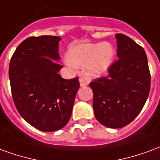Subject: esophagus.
Segmentation results:
<instances>
[{"label":"esophagus","mask_w":160,"mask_h":160,"mask_svg":"<svg viewBox=\"0 0 160 160\" xmlns=\"http://www.w3.org/2000/svg\"><path fill=\"white\" fill-rule=\"evenodd\" d=\"M79 83H80L81 87H84V86H87L88 84V81L86 78H81L79 79Z\"/></svg>","instance_id":"esophagus-1"}]
</instances>
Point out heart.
Returning <instances> with one entry per match:
<instances>
[{
	"instance_id": "b5f03b06",
	"label": "heart",
	"mask_w": 160,
	"mask_h": 160,
	"mask_svg": "<svg viewBox=\"0 0 160 160\" xmlns=\"http://www.w3.org/2000/svg\"><path fill=\"white\" fill-rule=\"evenodd\" d=\"M114 56L115 49L109 42L80 43L69 48L64 62L72 69L86 66L88 75L97 78L109 70Z\"/></svg>"
}]
</instances>
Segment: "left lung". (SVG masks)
I'll return each mask as SVG.
<instances>
[{
    "instance_id": "1",
    "label": "left lung",
    "mask_w": 160,
    "mask_h": 160,
    "mask_svg": "<svg viewBox=\"0 0 160 160\" xmlns=\"http://www.w3.org/2000/svg\"><path fill=\"white\" fill-rule=\"evenodd\" d=\"M118 59L106 78L89 85L93 90L94 116L108 128L118 129L131 123L144 107L151 84L145 50L131 38L117 34Z\"/></svg>"
}]
</instances>
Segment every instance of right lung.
<instances>
[{"instance_id":"right-lung-1","label":"right lung","mask_w":160,"mask_h":160,"mask_svg":"<svg viewBox=\"0 0 160 160\" xmlns=\"http://www.w3.org/2000/svg\"><path fill=\"white\" fill-rule=\"evenodd\" d=\"M53 36L23 41L12 56L9 79L15 107L27 123L44 132L62 129L71 118L78 78L59 74V43Z\"/></svg>"}]
</instances>
